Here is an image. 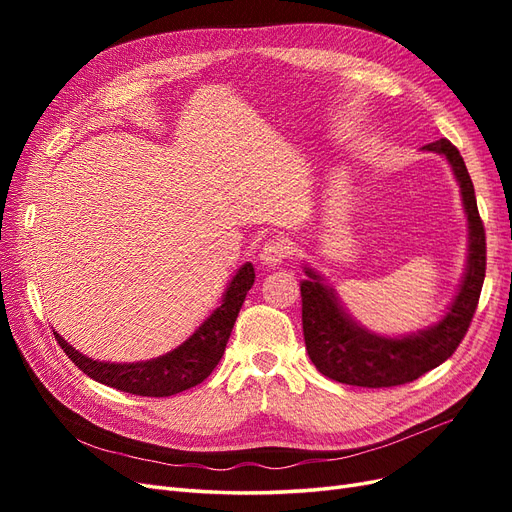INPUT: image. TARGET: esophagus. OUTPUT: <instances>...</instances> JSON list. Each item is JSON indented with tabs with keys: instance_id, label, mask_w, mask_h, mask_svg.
<instances>
[{
	"instance_id": "esophagus-1",
	"label": "esophagus",
	"mask_w": 512,
	"mask_h": 512,
	"mask_svg": "<svg viewBox=\"0 0 512 512\" xmlns=\"http://www.w3.org/2000/svg\"><path fill=\"white\" fill-rule=\"evenodd\" d=\"M288 256V243L284 239H267L265 245L260 247V260L262 265L277 267L282 265Z\"/></svg>"
}]
</instances>
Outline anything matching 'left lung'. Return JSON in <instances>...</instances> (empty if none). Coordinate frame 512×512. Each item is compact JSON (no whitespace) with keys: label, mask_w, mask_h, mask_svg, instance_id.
I'll list each match as a JSON object with an SVG mask.
<instances>
[{"label":"left lung","mask_w":512,"mask_h":512,"mask_svg":"<svg viewBox=\"0 0 512 512\" xmlns=\"http://www.w3.org/2000/svg\"><path fill=\"white\" fill-rule=\"evenodd\" d=\"M423 151L442 153L459 181L470 228L466 275L457 297L438 324L406 337H382L359 327L339 305L333 288L324 286L322 277L305 267L307 280L301 282L305 348L320 374L335 382L367 389L412 382L444 363L470 329L485 282V226L478 215L474 185L459 149L446 138H440L425 145Z\"/></svg>","instance_id":"8db88e82"}]
</instances>
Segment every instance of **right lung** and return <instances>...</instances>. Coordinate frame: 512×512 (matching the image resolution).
Wrapping results in <instances>:
<instances>
[{"label":"right lung","instance_id":"right-lung-1","mask_svg":"<svg viewBox=\"0 0 512 512\" xmlns=\"http://www.w3.org/2000/svg\"><path fill=\"white\" fill-rule=\"evenodd\" d=\"M254 267L252 262L245 265L232 277L228 284L222 305L213 309V314L200 324L185 342L170 350L158 359L141 361V363H102L74 350L64 337L55 333L57 344L61 346L70 361L79 365L83 374L113 386L117 391L143 395V397H170L181 391H188L192 386L203 382L215 365L220 363L226 350L228 337L235 327L239 309L245 301L247 290L254 284Z\"/></svg>","mask_w":512,"mask_h":512}]
</instances>
